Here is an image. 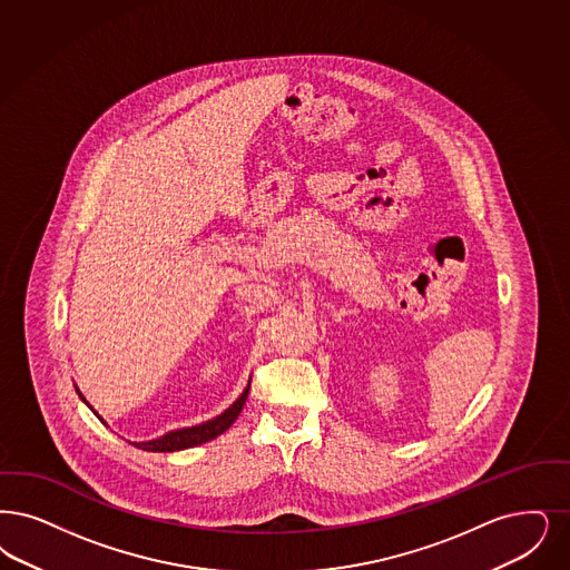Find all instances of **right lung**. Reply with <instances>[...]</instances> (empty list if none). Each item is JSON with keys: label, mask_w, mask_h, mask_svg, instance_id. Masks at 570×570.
<instances>
[{"label": "right lung", "mask_w": 570, "mask_h": 570, "mask_svg": "<svg viewBox=\"0 0 570 570\" xmlns=\"http://www.w3.org/2000/svg\"><path fill=\"white\" fill-rule=\"evenodd\" d=\"M76 392L80 394V390L76 387ZM248 392H250V384L246 386V390L242 392V396L228 407L223 411L220 415L207 420L204 424H197V426H188V429H178V431H171V433L163 434L159 439H153V441H141V443H131L139 450H146V452H178V450H186V448H195V445H202L207 443L212 439H216L218 434L225 433L228 426L237 420V415L244 410L246 405V399H248ZM80 399L85 401V396L80 394ZM87 403V401H85ZM89 405V403H87ZM91 407V405H89ZM92 410V407H91ZM95 413V411H92ZM99 417V413H95ZM104 422V417H99ZM106 424V422H104Z\"/></svg>", "instance_id": "add662e5"}]
</instances>
